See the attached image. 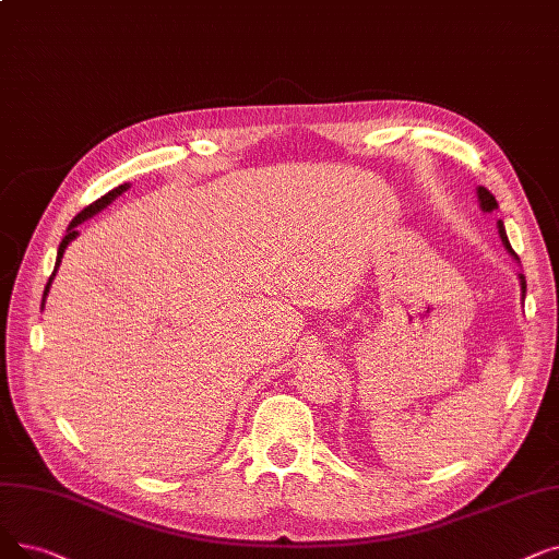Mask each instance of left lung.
<instances>
[{
	"mask_svg": "<svg viewBox=\"0 0 559 559\" xmlns=\"http://www.w3.org/2000/svg\"><path fill=\"white\" fill-rule=\"evenodd\" d=\"M477 201H479V207L484 210V212H493V210H498V203H496V199H493V193L489 191V189H484V187H477ZM498 235H500V239H502V245H504V249H507V253L512 255V258H516L519 260V255L514 253V249H512V245H509V239H507V233H504V224L502 222H498ZM519 281H521V297L525 299V276L523 274H519Z\"/></svg>",
	"mask_w": 559,
	"mask_h": 559,
	"instance_id": "8db88e82",
	"label": "left lung"
}]
</instances>
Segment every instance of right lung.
Listing matches in <instances>:
<instances>
[{
    "mask_svg": "<svg viewBox=\"0 0 559 559\" xmlns=\"http://www.w3.org/2000/svg\"><path fill=\"white\" fill-rule=\"evenodd\" d=\"M130 189V182H126V185H118L116 189H111L109 193H105V197H100L98 201L95 203H91L88 207H84L75 219L70 222V226H68V230H66V237L61 239V245H59V251H57V264H55V272H52V276H50V281H47V285H45V293H43V306H45V297H47V293H50V285H52V281H55V276H57V270H59V264H61V258H63V253H66V249H68V245L72 239H75L78 235H80V230H78V226L80 224H84L86 219H91V216H95L98 214L100 210H105L107 205H111V201H116L120 193L123 191H128Z\"/></svg>",
    "mask_w": 559,
    "mask_h": 559,
    "instance_id": "obj_1",
    "label": "right lung"
}]
</instances>
